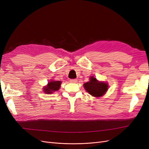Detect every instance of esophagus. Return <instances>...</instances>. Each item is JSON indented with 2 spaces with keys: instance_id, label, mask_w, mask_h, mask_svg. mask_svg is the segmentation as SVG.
Here are the masks:
<instances>
[{
  "instance_id": "1",
  "label": "esophagus",
  "mask_w": 149,
  "mask_h": 149,
  "mask_svg": "<svg viewBox=\"0 0 149 149\" xmlns=\"http://www.w3.org/2000/svg\"><path fill=\"white\" fill-rule=\"evenodd\" d=\"M70 82L71 83H75L77 82V79H70Z\"/></svg>"
}]
</instances>
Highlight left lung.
<instances>
[{
    "label": "left lung",
    "instance_id": "1",
    "mask_svg": "<svg viewBox=\"0 0 149 149\" xmlns=\"http://www.w3.org/2000/svg\"><path fill=\"white\" fill-rule=\"evenodd\" d=\"M108 84L104 82L98 81L96 78H90V81L84 84V88L91 95L94 97H101L107 91Z\"/></svg>",
    "mask_w": 149,
    "mask_h": 149
}]
</instances>
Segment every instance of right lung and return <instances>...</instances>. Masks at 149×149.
Listing matches in <instances>:
<instances>
[{
    "instance_id": "right-lung-1",
    "label": "right lung",
    "mask_w": 149,
    "mask_h": 149,
    "mask_svg": "<svg viewBox=\"0 0 149 149\" xmlns=\"http://www.w3.org/2000/svg\"><path fill=\"white\" fill-rule=\"evenodd\" d=\"M61 83V82L60 81H51L43 88V91L47 94H51L53 92L57 91L60 88Z\"/></svg>"
}]
</instances>
